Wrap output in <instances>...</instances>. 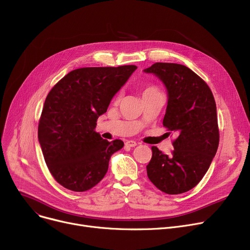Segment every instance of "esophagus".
<instances>
[{
    "label": "esophagus",
    "mask_w": 250,
    "mask_h": 250,
    "mask_svg": "<svg viewBox=\"0 0 250 250\" xmlns=\"http://www.w3.org/2000/svg\"><path fill=\"white\" fill-rule=\"evenodd\" d=\"M137 145H138V143L133 140H128L125 142V146H127V147H136Z\"/></svg>",
    "instance_id": "obj_1"
}]
</instances>
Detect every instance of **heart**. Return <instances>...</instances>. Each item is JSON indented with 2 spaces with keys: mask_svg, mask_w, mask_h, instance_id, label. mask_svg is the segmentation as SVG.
Wrapping results in <instances>:
<instances>
[{
  "mask_svg": "<svg viewBox=\"0 0 250 250\" xmlns=\"http://www.w3.org/2000/svg\"><path fill=\"white\" fill-rule=\"evenodd\" d=\"M149 92H158V90H157L155 87H147L146 89H144V91H143V94L149 93Z\"/></svg>",
  "mask_w": 250,
  "mask_h": 250,
  "instance_id": "b5f03b06",
  "label": "heart"
}]
</instances>
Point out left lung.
<instances>
[{
  "label": "left lung",
  "instance_id": "8db88e82",
  "mask_svg": "<svg viewBox=\"0 0 250 250\" xmlns=\"http://www.w3.org/2000/svg\"><path fill=\"white\" fill-rule=\"evenodd\" d=\"M144 72L164 84L168 100L163 125L178 135L171 156L152 147L148 177L165 193L188 191L202 180L219 146L213 93L202 78L183 64L156 62Z\"/></svg>",
  "mask_w": 250,
  "mask_h": 250
}]
</instances>
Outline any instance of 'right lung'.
Here are the masks:
<instances>
[{
    "mask_svg": "<svg viewBox=\"0 0 250 250\" xmlns=\"http://www.w3.org/2000/svg\"><path fill=\"white\" fill-rule=\"evenodd\" d=\"M137 65L81 68L65 75L45 99L38 141L51 175L63 188L86 191L105 176L111 155L124 147L95 132L97 118L107 111Z\"/></svg>",
    "mask_w": 250,
    "mask_h": 250,
    "instance_id": "1",
    "label": "right lung"
}]
</instances>
